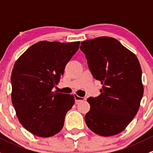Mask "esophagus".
I'll return each instance as SVG.
<instances>
[{
    "label": "esophagus",
    "instance_id": "esophagus-1",
    "mask_svg": "<svg viewBox=\"0 0 153 153\" xmlns=\"http://www.w3.org/2000/svg\"><path fill=\"white\" fill-rule=\"evenodd\" d=\"M74 97H75V102H76V103L80 102V101H85V100H86L85 98H84V97L78 96V95H76V94H75V95H74Z\"/></svg>",
    "mask_w": 153,
    "mask_h": 153
}]
</instances>
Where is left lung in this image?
<instances>
[{"label":"left lung","instance_id":"obj_1","mask_svg":"<svg viewBox=\"0 0 153 153\" xmlns=\"http://www.w3.org/2000/svg\"><path fill=\"white\" fill-rule=\"evenodd\" d=\"M94 78L101 81V95L89 98L90 110L85 121L101 136L117 135L126 129L140 107L143 94L141 68L136 55L111 37L81 42Z\"/></svg>","mask_w":153,"mask_h":153}]
</instances>
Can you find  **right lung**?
I'll return each instance as SVG.
<instances>
[{
	"label": "right lung",
	"instance_id": "obj_1",
	"mask_svg": "<svg viewBox=\"0 0 153 153\" xmlns=\"http://www.w3.org/2000/svg\"><path fill=\"white\" fill-rule=\"evenodd\" d=\"M79 45L80 41H39L15 62L11 76L12 102L20 123L33 135L47 138L62 129L75 98L52 89Z\"/></svg>",
	"mask_w": 153,
	"mask_h": 153
}]
</instances>
